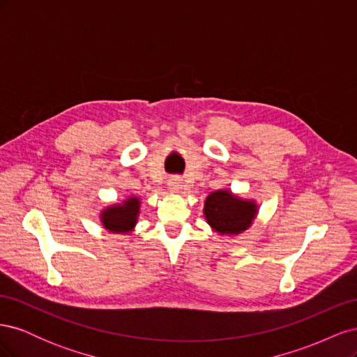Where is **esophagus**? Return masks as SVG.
I'll list each match as a JSON object with an SVG mask.
<instances>
[{
    "mask_svg": "<svg viewBox=\"0 0 357 357\" xmlns=\"http://www.w3.org/2000/svg\"><path fill=\"white\" fill-rule=\"evenodd\" d=\"M168 188L172 192H180L183 189V180L180 177H177V176L176 177H171L168 180Z\"/></svg>",
    "mask_w": 357,
    "mask_h": 357,
    "instance_id": "1",
    "label": "esophagus"
}]
</instances>
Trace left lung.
<instances>
[{"label": "left lung", "instance_id": "obj_1", "mask_svg": "<svg viewBox=\"0 0 357 357\" xmlns=\"http://www.w3.org/2000/svg\"><path fill=\"white\" fill-rule=\"evenodd\" d=\"M257 213L253 201H243L228 190H215L207 197L204 214L214 231L226 235L244 232Z\"/></svg>", "mask_w": 357, "mask_h": 357}]
</instances>
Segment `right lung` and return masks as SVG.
<instances>
[{
    "mask_svg": "<svg viewBox=\"0 0 357 357\" xmlns=\"http://www.w3.org/2000/svg\"><path fill=\"white\" fill-rule=\"evenodd\" d=\"M139 213V199L135 197L128 198L123 204H116L107 207L101 213V222L105 229L110 232H128L131 231Z\"/></svg>",
    "mask_w": 357,
    "mask_h": 357,
    "instance_id": "1",
    "label": "right lung"
}]
</instances>
